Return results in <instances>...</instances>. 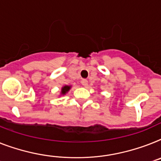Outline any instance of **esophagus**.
<instances>
[{"label": "esophagus", "instance_id": "34e87169", "mask_svg": "<svg viewBox=\"0 0 161 161\" xmlns=\"http://www.w3.org/2000/svg\"><path fill=\"white\" fill-rule=\"evenodd\" d=\"M81 84H82V86H87V85H88V80H86V79L81 80Z\"/></svg>", "mask_w": 161, "mask_h": 161}]
</instances>
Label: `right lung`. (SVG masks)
Returning a JSON list of instances; mask_svg holds the SVG:
<instances>
[{
	"mask_svg": "<svg viewBox=\"0 0 161 161\" xmlns=\"http://www.w3.org/2000/svg\"><path fill=\"white\" fill-rule=\"evenodd\" d=\"M71 89L70 86H64L62 88V91H61V95H66V93H67Z\"/></svg>",
	"mask_w": 161,
	"mask_h": 161,
	"instance_id": "1",
	"label": "right lung"
}]
</instances>
